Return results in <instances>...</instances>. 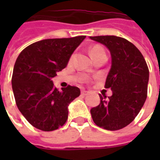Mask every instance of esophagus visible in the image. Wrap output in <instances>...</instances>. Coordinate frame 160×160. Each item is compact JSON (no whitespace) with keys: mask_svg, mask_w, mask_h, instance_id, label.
Returning <instances> with one entry per match:
<instances>
[{"mask_svg":"<svg viewBox=\"0 0 160 160\" xmlns=\"http://www.w3.org/2000/svg\"><path fill=\"white\" fill-rule=\"evenodd\" d=\"M89 93H90V91L84 90H82V91H81V95H87Z\"/></svg>","mask_w":160,"mask_h":160,"instance_id":"obj_1","label":"esophagus"}]
</instances>
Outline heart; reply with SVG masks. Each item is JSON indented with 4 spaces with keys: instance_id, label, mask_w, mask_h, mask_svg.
Listing matches in <instances>:
<instances>
[{
    "instance_id": "obj_1",
    "label": "heart",
    "mask_w": 160,
    "mask_h": 160,
    "mask_svg": "<svg viewBox=\"0 0 160 160\" xmlns=\"http://www.w3.org/2000/svg\"><path fill=\"white\" fill-rule=\"evenodd\" d=\"M101 53H105V50H104L101 46H94L91 50H90V55H91V57L94 56V55H99V54H101Z\"/></svg>"
}]
</instances>
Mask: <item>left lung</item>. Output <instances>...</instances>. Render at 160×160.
I'll return each instance as SVG.
<instances>
[{"label":"left lung","mask_w":160,"mask_h":160,"mask_svg":"<svg viewBox=\"0 0 160 160\" xmlns=\"http://www.w3.org/2000/svg\"><path fill=\"white\" fill-rule=\"evenodd\" d=\"M109 51L111 67L105 80L112 95L99 94L100 105L90 109L93 121L107 130H118L129 124L147 98L149 68L134 44L115 36H90Z\"/></svg>","instance_id":"8db88e82"}]
</instances>
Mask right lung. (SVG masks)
Masks as SVG:
<instances>
[{
  "label": "right lung",
  "mask_w": 160,
  "mask_h": 160,
  "mask_svg": "<svg viewBox=\"0 0 160 160\" xmlns=\"http://www.w3.org/2000/svg\"><path fill=\"white\" fill-rule=\"evenodd\" d=\"M85 37L42 40L24 49L16 59L11 79L16 105L36 129L52 131L67 120L68 106L80 95V90L68 85L59 91L52 78L67 66Z\"/></svg>",
  "instance_id": "1"
}]
</instances>
